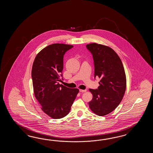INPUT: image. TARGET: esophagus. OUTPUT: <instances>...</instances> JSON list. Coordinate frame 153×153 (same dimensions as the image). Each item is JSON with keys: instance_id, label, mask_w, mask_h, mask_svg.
I'll return each mask as SVG.
<instances>
[{"instance_id": "34e87169", "label": "esophagus", "mask_w": 153, "mask_h": 153, "mask_svg": "<svg viewBox=\"0 0 153 153\" xmlns=\"http://www.w3.org/2000/svg\"><path fill=\"white\" fill-rule=\"evenodd\" d=\"M79 91H80V92H86L87 90H81V89H80Z\"/></svg>"}]
</instances>
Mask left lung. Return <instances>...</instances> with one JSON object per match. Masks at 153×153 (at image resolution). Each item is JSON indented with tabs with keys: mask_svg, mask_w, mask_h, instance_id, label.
<instances>
[{
	"mask_svg": "<svg viewBox=\"0 0 153 153\" xmlns=\"http://www.w3.org/2000/svg\"><path fill=\"white\" fill-rule=\"evenodd\" d=\"M94 61V78L100 79L97 89L90 88L93 95L89 107L94 114L104 116L117 107L126 88V78L121 59L107 46L91 43L86 45Z\"/></svg>",
	"mask_w": 153,
	"mask_h": 153,
	"instance_id": "1",
	"label": "left lung"
}]
</instances>
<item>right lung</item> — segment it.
Wrapping results in <instances>:
<instances>
[{
	"label": "right lung",
	"instance_id": "1",
	"mask_svg": "<svg viewBox=\"0 0 153 153\" xmlns=\"http://www.w3.org/2000/svg\"><path fill=\"white\" fill-rule=\"evenodd\" d=\"M73 47L59 43L50 45L37 54L33 64L35 97L42 111L52 119H61L68 114L79 91L59 84L62 77L63 56Z\"/></svg>",
	"mask_w": 153,
	"mask_h": 153
}]
</instances>
